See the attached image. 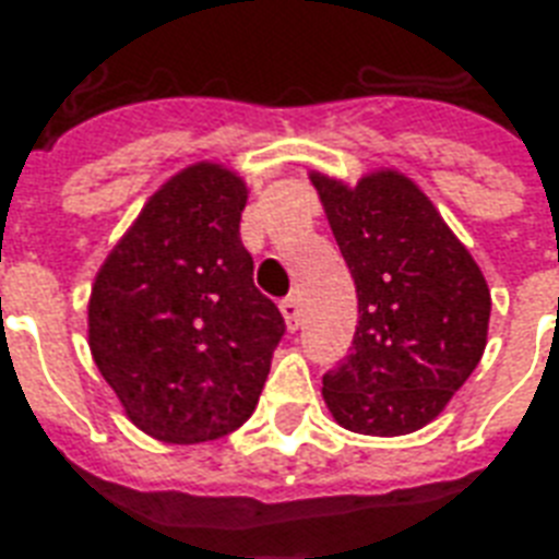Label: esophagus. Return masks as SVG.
<instances>
[{"mask_svg":"<svg viewBox=\"0 0 559 559\" xmlns=\"http://www.w3.org/2000/svg\"><path fill=\"white\" fill-rule=\"evenodd\" d=\"M281 316H284V324H287L289 333L298 331V324H301V301L296 296L284 298L281 301Z\"/></svg>","mask_w":559,"mask_h":559,"instance_id":"34e87169","label":"esophagus"}]
</instances>
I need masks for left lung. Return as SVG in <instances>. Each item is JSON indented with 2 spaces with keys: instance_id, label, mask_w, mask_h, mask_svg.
<instances>
[{
  "instance_id": "1",
  "label": "left lung",
  "mask_w": 559,
  "mask_h": 559,
  "mask_svg": "<svg viewBox=\"0 0 559 559\" xmlns=\"http://www.w3.org/2000/svg\"><path fill=\"white\" fill-rule=\"evenodd\" d=\"M307 177L359 301L354 350L324 373V406L348 432H417L441 415L485 354V272L403 170H366L354 186L324 170Z\"/></svg>"
}]
</instances>
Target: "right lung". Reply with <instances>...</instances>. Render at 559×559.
Here are the masks:
<instances>
[{
	"mask_svg": "<svg viewBox=\"0 0 559 559\" xmlns=\"http://www.w3.org/2000/svg\"><path fill=\"white\" fill-rule=\"evenodd\" d=\"M246 200L235 168L186 165L147 197L92 281V359L130 424L162 443L243 426L284 336L240 243Z\"/></svg>",
	"mask_w": 559,
	"mask_h": 559,
	"instance_id": "add662e5",
	"label": "right lung"
}]
</instances>
